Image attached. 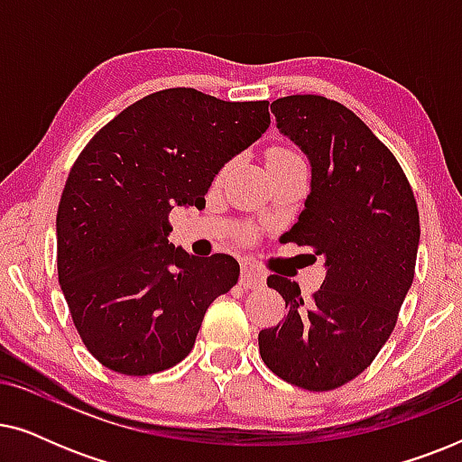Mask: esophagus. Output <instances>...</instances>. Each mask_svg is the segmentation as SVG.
<instances>
[{
	"instance_id": "34e87169",
	"label": "esophagus",
	"mask_w": 462,
	"mask_h": 462,
	"mask_svg": "<svg viewBox=\"0 0 462 462\" xmlns=\"http://www.w3.org/2000/svg\"><path fill=\"white\" fill-rule=\"evenodd\" d=\"M239 283H242L244 288H261L264 283V273L256 267V264L245 263L242 264V277H239Z\"/></svg>"
}]
</instances>
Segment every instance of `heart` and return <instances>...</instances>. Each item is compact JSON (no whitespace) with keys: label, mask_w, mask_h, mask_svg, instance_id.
<instances>
[{"label":"heart","mask_w":462,"mask_h":462,"mask_svg":"<svg viewBox=\"0 0 462 462\" xmlns=\"http://www.w3.org/2000/svg\"><path fill=\"white\" fill-rule=\"evenodd\" d=\"M280 155H290V151H283V149H273L269 153V157H280Z\"/></svg>","instance_id":"b5f03b06"}]
</instances>
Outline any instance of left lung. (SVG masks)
Here are the masks:
<instances>
[{"instance_id":"left-lung-1","label":"left lung","mask_w":462,"mask_h":462,"mask_svg":"<svg viewBox=\"0 0 462 462\" xmlns=\"http://www.w3.org/2000/svg\"><path fill=\"white\" fill-rule=\"evenodd\" d=\"M277 128L311 163V191L282 242L324 256L326 280L305 300L271 275L288 315L258 334L271 372L309 391H330L368 368L393 332L414 280L420 223L393 153L337 100L296 94L271 103Z\"/></svg>"}]
</instances>
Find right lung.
I'll return each mask as SVG.
<instances>
[{
  "label": "right lung",
  "mask_w": 462,
  "mask_h": 462,
  "mask_svg": "<svg viewBox=\"0 0 462 462\" xmlns=\"http://www.w3.org/2000/svg\"><path fill=\"white\" fill-rule=\"evenodd\" d=\"M269 124L267 100L170 88L124 109L79 153L56 214L59 283L109 370L144 376L182 362L208 307L237 283L233 256L174 248L168 214L206 206L214 176Z\"/></svg>",
  "instance_id": "1"
}]
</instances>
